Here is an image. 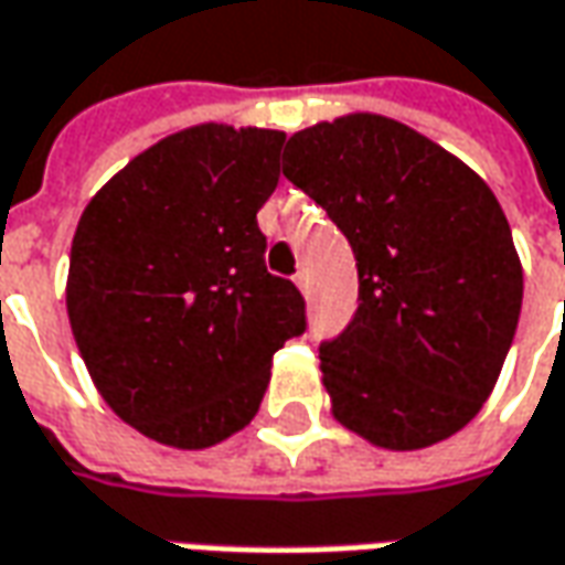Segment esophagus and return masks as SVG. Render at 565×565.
Returning <instances> with one entry per match:
<instances>
[{
    "mask_svg": "<svg viewBox=\"0 0 565 565\" xmlns=\"http://www.w3.org/2000/svg\"><path fill=\"white\" fill-rule=\"evenodd\" d=\"M295 286L301 289V295H310V276H308V270H298V274H295Z\"/></svg>",
    "mask_w": 565,
    "mask_h": 565,
    "instance_id": "34e87169",
    "label": "esophagus"
}]
</instances>
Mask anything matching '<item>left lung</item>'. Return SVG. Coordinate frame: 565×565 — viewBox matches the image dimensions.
I'll return each mask as SVG.
<instances>
[{
    "label": "left lung",
    "mask_w": 565,
    "mask_h": 565,
    "mask_svg": "<svg viewBox=\"0 0 565 565\" xmlns=\"http://www.w3.org/2000/svg\"><path fill=\"white\" fill-rule=\"evenodd\" d=\"M282 173L358 257V313L320 344L332 416L385 450L460 433L501 376L522 308V264L494 192L382 115L298 130Z\"/></svg>",
    "instance_id": "obj_1"
}]
</instances>
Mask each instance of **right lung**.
<instances>
[{
	"label": "right lung",
	"mask_w": 565,
	"mask_h": 565,
	"mask_svg": "<svg viewBox=\"0 0 565 565\" xmlns=\"http://www.w3.org/2000/svg\"><path fill=\"white\" fill-rule=\"evenodd\" d=\"M286 132L199 124L136 154L79 214L67 317L98 395L158 445L202 450L255 419L305 298L267 274L257 211Z\"/></svg>",
	"instance_id": "right-lung-1"
}]
</instances>
